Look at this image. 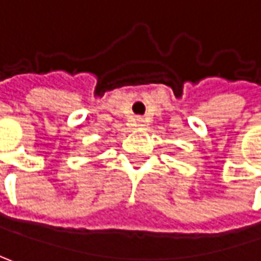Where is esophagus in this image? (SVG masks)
<instances>
[{
  "label": "esophagus",
  "instance_id": "34e87169",
  "mask_svg": "<svg viewBox=\"0 0 261 261\" xmlns=\"http://www.w3.org/2000/svg\"><path fill=\"white\" fill-rule=\"evenodd\" d=\"M135 123H137V126H144V119H142V117H137V119H135Z\"/></svg>",
  "mask_w": 261,
  "mask_h": 261
}]
</instances>
